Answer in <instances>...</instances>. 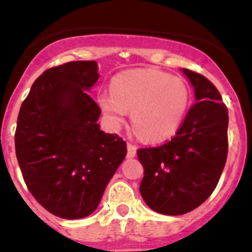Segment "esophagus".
<instances>
[{"label": "esophagus", "instance_id": "esophagus-1", "mask_svg": "<svg viewBox=\"0 0 252 252\" xmlns=\"http://www.w3.org/2000/svg\"><path fill=\"white\" fill-rule=\"evenodd\" d=\"M135 157H136V146L132 144H127V158L132 159Z\"/></svg>", "mask_w": 252, "mask_h": 252}]
</instances>
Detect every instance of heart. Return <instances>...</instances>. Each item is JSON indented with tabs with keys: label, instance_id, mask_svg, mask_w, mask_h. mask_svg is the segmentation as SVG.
Masks as SVG:
<instances>
[{
	"label": "heart",
	"instance_id": "obj_1",
	"mask_svg": "<svg viewBox=\"0 0 252 252\" xmlns=\"http://www.w3.org/2000/svg\"><path fill=\"white\" fill-rule=\"evenodd\" d=\"M189 98V88L182 78L155 69H131L113 78L111 94L99 95L98 103L113 128H119L131 111V121L140 136L158 142L177 132Z\"/></svg>",
	"mask_w": 252,
	"mask_h": 252
}]
</instances>
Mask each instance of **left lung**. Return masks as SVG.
I'll use <instances>...</instances> for the list:
<instances>
[{
	"instance_id": "1",
	"label": "left lung",
	"mask_w": 252,
	"mask_h": 252,
	"mask_svg": "<svg viewBox=\"0 0 252 252\" xmlns=\"http://www.w3.org/2000/svg\"><path fill=\"white\" fill-rule=\"evenodd\" d=\"M194 88L195 103L175 136L158 148L140 149L142 199L153 211L180 216L212 194L227 159L228 110L203 75L182 69Z\"/></svg>"
}]
</instances>
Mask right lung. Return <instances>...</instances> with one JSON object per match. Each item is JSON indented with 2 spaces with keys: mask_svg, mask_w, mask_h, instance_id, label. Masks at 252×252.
Segmentation results:
<instances>
[{
  "mask_svg": "<svg viewBox=\"0 0 252 252\" xmlns=\"http://www.w3.org/2000/svg\"><path fill=\"white\" fill-rule=\"evenodd\" d=\"M98 78L94 60L48 69L17 117L15 148L26 186L46 211L65 220L94 212L127 154L119 135L97 124L101 108L87 92Z\"/></svg>",
  "mask_w": 252,
  "mask_h": 252,
  "instance_id": "right-lung-1",
  "label": "right lung"
}]
</instances>
